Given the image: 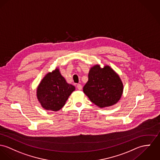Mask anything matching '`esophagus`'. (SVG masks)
Wrapping results in <instances>:
<instances>
[{"instance_id": "1", "label": "esophagus", "mask_w": 160, "mask_h": 160, "mask_svg": "<svg viewBox=\"0 0 160 160\" xmlns=\"http://www.w3.org/2000/svg\"><path fill=\"white\" fill-rule=\"evenodd\" d=\"M77 87V89H78V90H81V89H82V86L80 84H78Z\"/></svg>"}]
</instances>
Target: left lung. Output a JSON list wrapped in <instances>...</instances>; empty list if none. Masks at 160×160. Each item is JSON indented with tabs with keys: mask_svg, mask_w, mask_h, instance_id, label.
<instances>
[{
	"mask_svg": "<svg viewBox=\"0 0 160 160\" xmlns=\"http://www.w3.org/2000/svg\"><path fill=\"white\" fill-rule=\"evenodd\" d=\"M123 83L119 76L109 66L101 68L97 64L88 74V81L83 92L89 100L100 108L116 104L123 92Z\"/></svg>",
	"mask_w": 160,
	"mask_h": 160,
	"instance_id": "1",
	"label": "left lung"
}]
</instances>
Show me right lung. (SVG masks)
<instances>
[{
    "instance_id": "add662e5",
    "label": "right lung",
    "mask_w": 160,
    "mask_h": 160,
    "mask_svg": "<svg viewBox=\"0 0 160 160\" xmlns=\"http://www.w3.org/2000/svg\"><path fill=\"white\" fill-rule=\"evenodd\" d=\"M75 89L57 68L46 74L40 82L37 88V98L43 108L57 111L62 109Z\"/></svg>"
}]
</instances>
